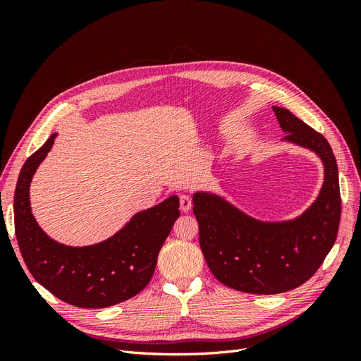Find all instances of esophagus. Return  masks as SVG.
Here are the masks:
<instances>
[{
    "label": "esophagus",
    "instance_id": "esophagus-1",
    "mask_svg": "<svg viewBox=\"0 0 361 361\" xmlns=\"http://www.w3.org/2000/svg\"><path fill=\"white\" fill-rule=\"evenodd\" d=\"M180 209L183 212H188L192 207V197L188 194H180Z\"/></svg>",
    "mask_w": 361,
    "mask_h": 361
}]
</instances>
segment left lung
Listing matches in <instances>:
<instances>
[{
    "label": "left lung",
    "instance_id": "1",
    "mask_svg": "<svg viewBox=\"0 0 361 361\" xmlns=\"http://www.w3.org/2000/svg\"><path fill=\"white\" fill-rule=\"evenodd\" d=\"M285 140L314 150L325 167L319 197L300 218L257 221L212 194H195L192 212L199 241L214 277L235 290L257 295L288 292L307 281L336 243L342 199L337 162L322 134L289 110L272 106Z\"/></svg>",
    "mask_w": 361,
    "mask_h": 361
}]
</instances>
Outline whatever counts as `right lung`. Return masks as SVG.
<instances>
[{
	"label": "right lung",
	"instance_id": "add662e5",
	"mask_svg": "<svg viewBox=\"0 0 361 361\" xmlns=\"http://www.w3.org/2000/svg\"><path fill=\"white\" fill-rule=\"evenodd\" d=\"M56 134L25 161L15 190V233L28 271L43 288L75 307L104 309L135 297L154 276L159 250L180 215L179 197L171 195L137 214L101 244L76 248L52 241L31 214L28 190Z\"/></svg>",
	"mask_w": 361,
	"mask_h": 361
}]
</instances>
